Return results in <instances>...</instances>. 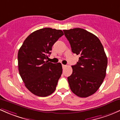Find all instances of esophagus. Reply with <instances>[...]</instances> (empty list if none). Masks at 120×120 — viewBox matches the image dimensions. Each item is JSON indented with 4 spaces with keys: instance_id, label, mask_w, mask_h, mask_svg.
<instances>
[{
    "instance_id": "esophagus-1",
    "label": "esophagus",
    "mask_w": 120,
    "mask_h": 120,
    "mask_svg": "<svg viewBox=\"0 0 120 120\" xmlns=\"http://www.w3.org/2000/svg\"><path fill=\"white\" fill-rule=\"evenodd\" d=\"M62 68H64L66 67V65H64V64H62Z\"/></svg>"
}]
</instances>
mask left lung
Segmentation results:
<instances>
[{"instance_id":"8db88e82","label":"left lung","mask_w":120,"mask_h":120,"mask_svg":"<svg viewBox=\"0 0 120 120\" xmlns=\"http://www.w3.org/2000/svg\"><path fill=\"white\" fill-rule=\"evenodd\" d=\"M72 53L79 55L72 66V73L67 78L72 92L87 98L96 92L106 75L107 57L103 46L95 35L82 28L64 30Z\"/></svg>"}]
</instances>
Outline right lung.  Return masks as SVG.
<instances>
[{
  "instance_id": "obj_1",
  "label": "right lung",
  "mask_w": 120,
  "mask_h": 120,
  "mask_svg": "<svg viewBox=\"0 0 120 120\" xmlns=\"http://www.w3.org/2000/svg\"><path fill=\"white\" fill-rule=\"evenodd\" d=\"M63 35L61 30L38 29L28 36L19 50V74L26 88L36 96H48L56 90L62 73V64L46 60L53 45Z\"/></svg>"
}]
</instances>
